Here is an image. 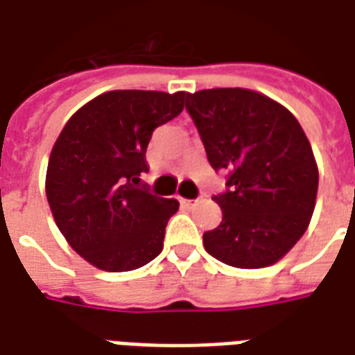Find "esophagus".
Here are the masks:
<instances>
[{
    "mask_svg": "<svg viewBox=\"0 0 355 355\" xmlns=\"http://www.w3.org/2000/svg\"><path fill=\"white\" fill-rule=\"evenodd\" d=\"M180 202L183 206H195V204L200 202V198H195V200H191V198H180Z\"/></svg>",
    "mask_w": 355,
    "mask_h": 355,
    "instance_id": "obj_1",
    "label": "esophagus"
}]
</instances>
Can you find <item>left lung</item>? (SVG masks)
Segmentation results:
<instances>
[{"mask_svg": "<svg viewBox=\"0 0 355 355\" xmlns=\"http://www.w3.org/2000/svg\"><path fill=\"white\" fill-rule=\"evenodd\" d=\"M211 168L227 172L214 195L223 221L204 232L206 252L236 268L280 261L304 234L315 206L318 166L299 121L270 98L245 89L185 96Z\"/></svg>", "mask_w": 355, "mask_h": 355, "instance_id": "8db88e82", "label": "left lung"}]
</instances>
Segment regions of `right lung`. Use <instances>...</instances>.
Wrapping results in <instances>:
<instances>
[{
	"label": "right lung",
	"instance_id": "right-lung-1",
	"mask_svg": "<svg viewBox=\"0 0 355 355\" xmlns=\"http://www.w3.org/2000/svg\"><path fill=\"white\" fill-rule=\"evenodd\" d=\"M185 92L113 90L69 119L49 159L46 200L75 252L107 272L147 265L180 204L153 195L141 175L155 128L178 117Z\"/></svg>",
	"mask_w": 355,
	"mask_h": 355
}]
</instances>
